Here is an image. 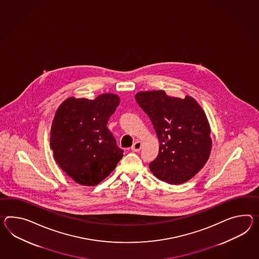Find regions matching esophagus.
Wrapping results in <instances>:
<instances>
[{
	"instance_id": "obj_1",
	"label": "esophagus",
	"mask_w": 259,
	"mask_h": 259,
	"mask_svg": "<svg viewBox=\"0 0 259 259\" xmlns=\"http://www.w3.org/2000/svg\"><path fill=\"white\" fill-rule=\"evenodd\" d=\"M141 142L140 141H136L134 144H133L132 147H131V150H132L133 152H139L140 151V149H141Z\"/></svg>"
}]
</instances>
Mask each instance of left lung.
Returning a JSON list of instances; mask_svg holds the SVG:
<instances>
[{
    "mask_svg": "<svg viewBox=\"0 0 259 259\" xmlns=\"http://www.w3.org/2000/svg\"><path fill=\"white\" fill-rule=\"evenodd\" d=\"M135 98L152 120L160 143L150 169L165 183H186L207 163L211 151L210 127L204 110L190 95L182 99L164 91L139 92Z\"/></svg>",
    "mask_w": 259,
    "mask_h": 259,
    "instance_id": "obj_1",
    "label": "left lung"
}]
</instances>
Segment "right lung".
Returning <instances> with one entry per match:
<instances>
[{
	"instance_id": "add662e5",
	"label": "right lung",
	"mask_w": 259,
	"mask_h": 259,
	"mask_svg": "<svg viewBox=\"0 0 259 259\" xmlns=\"http://www.w3.org/2000/svg\"><path fill=\"white\" fill-rule=\"evenodd\" d=\"M120 97L103 94L94 100L69 97L58 107L51 130V148L60 167L76 183L95 186L116 167L123 151L107 129Z\"/></svg>"
}]
</instances>
